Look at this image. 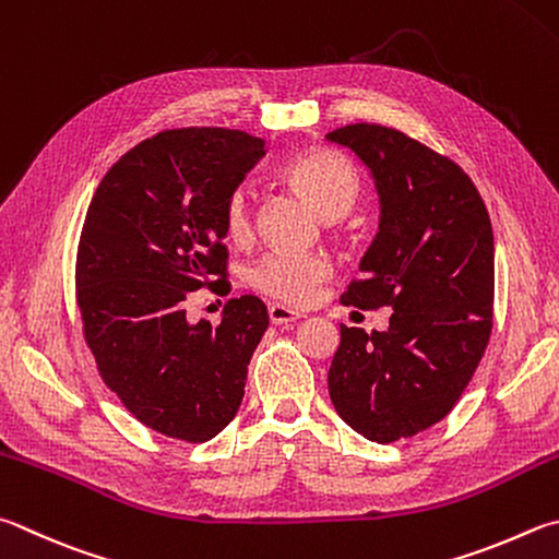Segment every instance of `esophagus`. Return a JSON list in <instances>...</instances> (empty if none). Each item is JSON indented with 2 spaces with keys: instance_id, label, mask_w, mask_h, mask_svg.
Segmentation results:
<instances>
[{
  "instance_id": "obj_1",
  "label": "esophagus",
  "mask_w": 559,
  "mask_h": 559,
  "mask_svg": "<svg viewBox=\"0 0 559 559\" xmlns=\"http://www.w3.org/2000/svg\"><path fill=\"white\" fill-rule=\"evenodd\" d=\"M269 318L273 324H288V322L300 320L302 314L286 308V306H278V302H273V306H269Z\"/></svg>"
}]
</instances>
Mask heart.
I'll list each match as a JSON object with an SVG mask.
<instances>
[{
  "mask_svg": "<svg viewBox=\"0 0 559 559\" xmlns=\"http://www.w3.org/2000/svg\"><path fill=\"white\" fill-rule=\"evenodd\" d=\"M283 180H288L324 219H340L354 207L359 198L361 180L357 168L347 158L332 151H302L281 166ZM253 210L247 188H235L225 202V229L231 241L251 237ZM332 276V266L322 257L306 253L271 251L251 263L249 283L263 296L283 306L302 308L314 300L324 281Z\"/></svg>",
  "mask_w": 559,
  "mask_h": 559,
  "instance_id": "1",
  "label": "heart"
}]
</instances>
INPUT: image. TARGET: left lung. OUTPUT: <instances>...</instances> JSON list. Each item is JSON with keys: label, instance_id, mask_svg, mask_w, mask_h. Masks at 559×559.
<instances>
[{"label": "left lung", "instance_id": "8db88e82", "mask_svg": "<svg viewBox=\"0 0 559 559\" xmlns=\"http://www.w3.org/2000/svg\"><path fill=\"white\" fill-rule=\"evenodd\" d=\"M371 170L379 235L344 306L391 308L389 330L342 324L328 373L340 418L389 444L432 428L469 385L493 328V231L479 190L452 158L381 124L328 134Z\"/></svg>", "mask_w": 559, "mask_h": 559}]
</instances>
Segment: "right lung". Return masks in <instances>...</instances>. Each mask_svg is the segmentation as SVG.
<instances>
[{"label":"right lung","mask_w":559,"mask_h":559,"mask_svg":"<svg viewBox=\"0 0 559 559\" xmlns=\"http://www.w3.org/2000/svg\"><path fill=\"white\" fill-rule=\"evenodd\" d=\"M263 151L239 129H166L127 151L87 207L75 261L85 342L107 389L166 438L195 444L227 428L269 328L257 296L229 298L217 324L186 318L195 290H231L225 202Z\"/></svg>","instance_id":"obj_1"}]
</instances>
